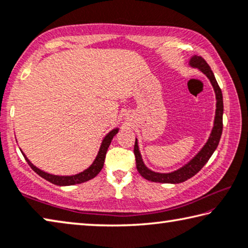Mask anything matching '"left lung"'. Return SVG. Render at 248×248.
<instances>
[{"label": "left lung", "mask_w": 248, "mask_h": 248, "mask_svg": "<svg viewBox=\"0 0 248 248\" xmlns=\"http://www.w3.org/2000/svg\"><path fill=\"white\" fill-rule=\"evenodd\" d=\"M188 65L192 68H198L199 70L205 75L209 78L212 86H213L215 98H216V110H215V118H214V125L212 129L211 135L207 139L206 143L203 145V148L200 150L196 155L192 158L186 164H184L183 167L179 168L178 170H174L169 173H160V172L152 171L145 166L142 156L139 150L138 145V139L136 138L135 142V155H136V166L137 170H138L141 176H143L144 179L151 182H159V183H182L184 181L188 180L192 176L195 175L201 169L205 166V163L210 160V158L213 155L214 151L217 148L219 139H221L222 131H223V95L222 90L219 88L217 81L215 79V76L213 72L211 70V67L209 64L203 60L201 56H192L188 61Z\"/></svg>", "instance_id": "obj_1"}]
</instances>
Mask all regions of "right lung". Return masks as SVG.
Wrapping results in <instances>:
<instances>
[{
  "mask_svg": "<svg viewBox=\"0 0 248 248\" xmlns=\"http://www.w3.org/2000/svg\"><path fill=\"white\" fill-rule=\"evenodd\" d=\"M118 131H119V128H115V129H112L111 131H109L107 135L105 136L103 141H101L99 151H98L96 158H95V160H93V162L90 164V166L86 169V170L81 171L77 174H73V175H56V174H52V173H48V172L43 171V170H41V169H38L37 167H35L34 164L31 162L29 158H27V156L24 155V152H23L21 149H19V150H21L22 155H24V158L26 160V162L29 163V166L32 168L39 176H42L43 179H45L46 181H48V182L56 184V186H75V184H80V183L87 182V181L93 179L101 171V169H103V167H104L106 153H107V150H108L110 143H111L112 138L117 135Z\"/></svg>",
  "mask_w": 248,
  "mask_h": 248,
  "instance_id": "add662e5",
  "label": "right lung"
}]
</instances>
